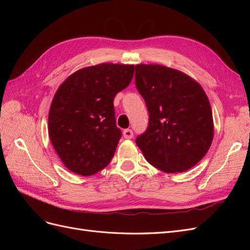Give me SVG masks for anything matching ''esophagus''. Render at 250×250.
I'll use <instances>...</instances> for the list:
<instances>
[{
	"label": "esophagus",
	"instance_id": "34e87169",
	"mask_svg": "<svg viewBox=\"0 0 250 250\" xmlns=\"http://www.w3.org/2000/svg\"><path fill=\"white\" fill-rule=\"evenodd\" d=\"M123 137L125 139H132L133 138V131L131 129H125L123 131Z\"/></svg>",
	"mask_w": 250,
	"mask_h": 250
}]
</instances>
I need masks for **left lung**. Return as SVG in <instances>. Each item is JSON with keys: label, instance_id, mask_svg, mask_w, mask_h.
<instances>
[{"label": "left lung", "instance_id": "left-lung-1", "mask_svg": "<svg viewBox=\"0 0 250 250\" xmlns=\"http://www.w3.org/2000/svg\"><path fill=\"white\" fill-rule=\"evenodd\" d=\"M135 86L149 112L147 129L135 140L147 162L166 173L194 167L214 138L203 88L188 75L161 64L135 65Z\"/></svg>", "mask_w": 250, "mask_h": 250}]
</instances>
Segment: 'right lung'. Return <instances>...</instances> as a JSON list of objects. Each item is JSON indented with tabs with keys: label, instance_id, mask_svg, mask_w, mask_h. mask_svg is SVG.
I'll return each mask as SVG.
<instances>
[{
	"label": "right lung",
	"instance_id": "right-lung-1",
	"mask_svg": "<svg viewBox=\"0 0 250 250\" xmlns=\"http://www.w3.org/2000/svg\"><path fill=\"white\" fill-rule=\"evenodd\" d=\"M134 65L101 63L72 74L59 86L49 112V135L72 172L89 176L115 155L122 137L113 99L130 84Z\"/></svg>",
	"mask_w": 250,
	"mask_h": 250
}]
</instances>
